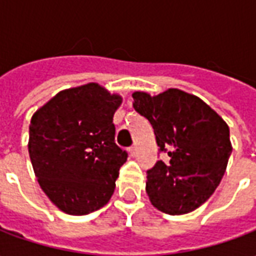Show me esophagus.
<instances>
[{
    "instance_id": "34e87169",
    "label": "esophagus",
    "mask_w": 256,
    "mask_h": 256,
    "mask_svg": "<svg viewBox=\"0 0 256 256\" xmlns=\"http://www.w3.org/2000/svg\"><path fill=\"white\" fill-rule=\"evenodd\" d=\"M130 155L132 156L137 155V145H133V146L130 148Z\"/></svg>"
}]
</instances>
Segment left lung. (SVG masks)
<instances>
[{
	"label": "left lung",
	"instance_id": "1",
	"mask_svg": "<svg viewBox=\"0 0 256 256\" xmlns=\"http://www.w3.org/2000/svg\"><path fill=\"white\" fill-rule=\"evenodd\" d=\"M133 106L154 128L159 152L170 156L146 172V193L156 208L188 214L214 193L232 154L229 128L203 100L168 89L150 97L133 93Z\"/></svg>",
	"mask_w": 256,
	"mask_h": 256
}]
</instances>
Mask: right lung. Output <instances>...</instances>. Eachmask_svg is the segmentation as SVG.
I'll return each instance as SVG.
<instances>
[{"label":"right lung","mask_w":256,"mask_h":256,"mask_svg":"<svg viewBox=\"0 0 256 256\" xmlns=\"http://www.w3.org/2000/svg\"><path fill=\"white\" fill-rule=\"evenodd\" d=\"M120 102V96L88 84L58 93L31 118L32 168L42 190L67 214H89L111 198L128 159L112 122Z\"/></svg>","instance_id":"right-lung-1"}]
</instances>
